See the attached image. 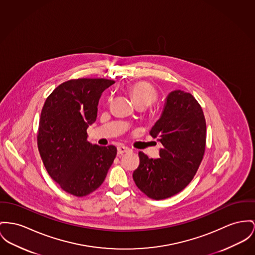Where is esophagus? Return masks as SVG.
Returning a JSON list of instances; mask_svg holds the SVG:
<instances>
[{
    "instance_id": "obj_1",
    "label": "esophagus",
    "mask_w": 255,
    "mask_h": 255,
    "mask_svg": "<svg viewBox=\"0 0 255 255\" xmlns=\"http://www.w3.org/2000/svg\"><path fill=\"white\" fill-rule=\"evenodd\" d=\"M131 150L130 149H128V147H124V146H120L118 147V154H123V153H128V152H130Z\"/></svg>"
}]
</instances>
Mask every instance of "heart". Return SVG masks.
<instances>
[{
    "label": "heart",
    "instance_id": "1",
    "mask_svg": "<svg viewBox=\"0 0 255 255\" xmlns=\"http://www.w3.org/2000/svg\"><path fill=\"white\" fill-rule=\"evenodd\" d=\"M129 93L136 105L148 106L156 100V92L148 82H136L129 86Z\"/></svg>",
    "mask_w": 255,
    "mask_h": 255
}]
</instances>
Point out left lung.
<instances>
[{
	"label": "left lung",
	"instance_id": "1",
	"mask_svg": "<svg viewBox=\"0 0 255 255\" xmlns=\"http://www.w3.org/2000/svg\"><path fill=\"white\" fill-rule=\"evenodd\" d=\"M150 134L162 145L159 157L149 158L139 152L140 164L132 177L142 192L160 200L187 187L202 161L206 121L201 106L189 93L171 92Z\"/></svg>",
	"mask_w": 255,
	"mask_h": 255
}]
</instances>
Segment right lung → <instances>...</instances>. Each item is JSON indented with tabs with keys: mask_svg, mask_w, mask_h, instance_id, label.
Wrapping results in <instances>:
<instances>
[{
	"mask_svg": "<svg viewBox=\"0 0 255 255\" xmlns=\"http://www.w3.org/2000/svg\"><path fill=\"white\" fill-rule=\"evenodd\" d=\"M113 80L73 79L58 86L42 107L37 147L52 179L65 191L81 197L102 186L117 148L87 141V128L98 116L102 92Z\"/></svg>",
	"mask_w": 255,
	"mask_h": 255,
	"instance_id": "right-lung-1",
	"label": "right lung"
}]
</instances>
